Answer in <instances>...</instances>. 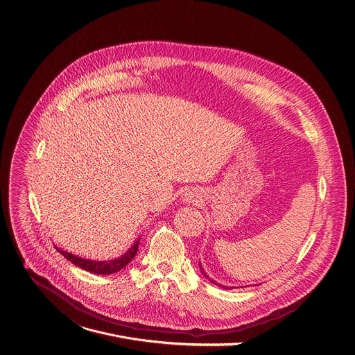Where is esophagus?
<instances>
[{
	"mask_svg": "<svg viewBox=\"0 0 355 355\" xmlns=\"http://www.w3.org/2000/svg\"><path fill=\"white\" fill-rule=\"evenodd\" d=\"M200 200V194L197 191H187L184 194V201L185 202H196Z\"/></svg>",
	"mask_w": 355,
	"mask_h": 355,
	"instance_id": "esophagus-1",
	"label": "esophagus"
}]
</instances>
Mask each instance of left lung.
<instances>
[{
	"mask_svg": "<svg viewBox=\"0 0 355 355\" xmlns=\"http://www.w3.org/2000/svg\"><path fill=\"white\" fill-rule=\"evenodd\" d=\"M200 269H201V273H202V275H204V277H205V279H208V280H209V282H211V283H212V284H216V286H219V287H223V288H232V287H228V286H222V284H219V283H216V282H215V280H214V279H211V277H209V276H208V275H207V272H205V270H204V268H202V265H201V262H200Z\"/></svg>",
	"mask_w": 355,
	"mask_h": 355,
	"instance_id": "1",
	"label": "left lung"
}]
</instances>
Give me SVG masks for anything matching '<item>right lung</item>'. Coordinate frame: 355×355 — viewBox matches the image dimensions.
Here are the masks:
<instances>
[{
    "label": "right lung",
    "mask_w": 355,
    "mask_h": 355,
    "mask_svg": "<svg viewBox=\"0 0 355 355\" xmlns=\"http://www.w3.org/2000/svg\"><path fill=\"white\" fill-rule=\"evenodd\" d=\"M139 243H140V238L130 248H128L121 256L114 257V259H110V261L85 259V257H79V256L72 254L67 250H62L58 246H55V248L59 253L65 256L68 261H71L75 266H79V268L90 272V273H96V275H112V273H116V272L121 270L123 268H125L128 265V262L135 259V256H136L137 249H139Z\"/></svg>",
    "instance_id": "obj_1"
}]
</instances>
